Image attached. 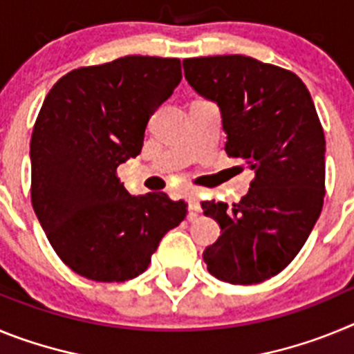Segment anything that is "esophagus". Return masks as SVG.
Segmentation results:
<instances>
[{
  "label": "esophagus",
  "instance_id": "obj_1",
  "mask_svg": "<svg viewBox=\"0 0 354 354\" xmlns=\"http://www.w3.org/2000/svg\"><path fill=\"white\" fill-rule=\"evenodd\" d=\"M186 198H187V204H189V218L193 220V216H196V212H200L198 192H187Z\"/></svg>",
  "mask_w": 354,
  "mask_h": 354
}]
</instances>
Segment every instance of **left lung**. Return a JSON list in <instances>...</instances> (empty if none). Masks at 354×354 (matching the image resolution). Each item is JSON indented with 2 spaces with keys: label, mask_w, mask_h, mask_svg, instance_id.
Listing matches in <instances>:
<instances>
[{
  "label": "left lung",
  "mask_w": 354,
  "mask_h": 354,
  "mask_svg": "<svg viewBox=\"0 0 354 354\" xmlns=\"http://www.w3.org/2000/svg\"><path fill=\"white\" fill-rule=\"evenodd\" d=\"M184 76L220 106L225 150L255 179L241 202H202L221 236L204 262L221 282H264L292 262L324 200V131L294 72L243 55L186 58Z\"/></svg>",
  "instance_id": "1"
}]
</instances>
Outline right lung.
<instances>
[{
    "label": "right lung",
    "mask_w": 354,
    "mask_h": 354,
    "mask_svg": "<svg viewBox=\"0 0 354 354\" xmlns=\"http://www.w3.org/2000/svg\"><path fill=\"white\" fill-rule=\"evenodd\" d=\"M180 77L179 58L124 56L74 68L44 99L30 142L31 204L58 257L81 277L136 278L186 218L184 200L134 196L117 177Z\"/></svg>",
    "instance_id": "right-lung-1"
}]
</instances>
